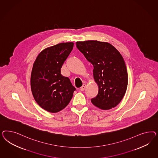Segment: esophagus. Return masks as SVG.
<instances>
[{"label": "esophagus", "instance_id": "1", "mask_svg": "<svg viewBox=\"0 0 158 158\" xmlns=\"http://www.w3.org/2000/svg\"><path fill=\"white\" fill-rule=\"evenodd\" d=\"M86 84H83V86H81V87L80 90H81V91H84L85 89V88H86Z\"/></svg>", "mask_w": 158, "mask_h": 158}]
</instances>
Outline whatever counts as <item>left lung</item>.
Wrapping results in <instances>:
<instances>
[{
  "label": "left lung",
  "instance_id": "8db88e82",
  "mask_svg": "<svg viewBox=\"0 0 158 158\" xmlns=\"http://www.w3.org/2000/svg\"><path fill=\"white\" fill-rule=\"evenodd\" d=\"M77 47L93 64L98 93L92 104L102 110L118 105L127 87L128 75L123 58L110 43L97 40L77 42Z\"/></svg>",
  "mask_w": 158,
  "mask_h": 158
}]
</instances>
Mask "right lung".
Returning <instances> with one entry per match:
<instances>
[{
  "label": "right lung",
  "instance_id": "1",
  "mask_svg": "<svg viewBox=\"0 0 158 158\" xmlns=\"http://www.w3.org/2000/svg\"><path fill=\"white\" fill-rule=\"evenodd\" d=\"M73 42L61 43L46 48L34 62L31 88L36 102L43 110L56 113L67 106L76 90L61 68L72 51Z\"/></svg>",
  "mask_w": 158,
  "mask_h": 158
}]
</instances>
